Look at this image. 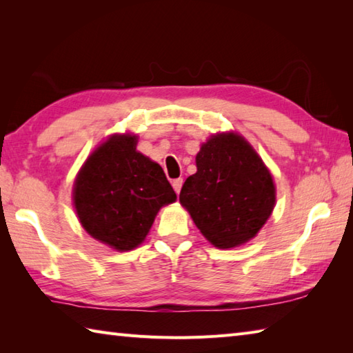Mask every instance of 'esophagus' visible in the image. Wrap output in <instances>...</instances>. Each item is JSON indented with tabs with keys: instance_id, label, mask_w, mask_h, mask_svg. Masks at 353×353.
<instances>
[{
	"instance_id": "1",
	"label": "esophagus",
	"mask_w": 353,
	"mask_h": 353,
	"mask_svg": "<svg viewBox=\"0 0 353 353\" xmlns=\"http://www.w3.org/2000/svg\"><path fill=\"white\" fill-rule=\"evenodd\" d=\"M182 185H183V179H174L172 181V188H174V191L179 194L182 190Z\"/></svg>"
}]
</instances>
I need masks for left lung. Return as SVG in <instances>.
I'll return each instance as SVG.
<instances>
[{
  "label": "left lung",
  "mask_w": 353,
  "mask_h": 353,
  "mask_svg": "<svg viewBox=\"0 0 353 353\" xmlns=\"http://www.w3.org/2000/svg\"><path fill=\"white\" fill-rule=\"evenodd\" d=\"M181 205L216 249L241 245L258 234L276 203L273 177L241 134H212L196 156Z\"/></svg>",
  "instance_id": "left-lung-1"
}]
</instances>
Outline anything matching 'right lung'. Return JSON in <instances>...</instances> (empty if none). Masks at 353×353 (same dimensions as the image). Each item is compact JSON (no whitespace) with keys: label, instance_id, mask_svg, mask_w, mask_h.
Instances as JSON below:
<instances>
[{"label":"right lung","instance_id":"obj_1","mask_svg":"<svg viewBox=\"0 0 353 353\" xmlns=\"http://www.w3.org/2000/svg\"><path fill=\"white\" fill-rule=\"evenodd\" d=\"M138 137L112 134L74 182V208L97 241L127 252L144 241L159 209L177 196L159 163L137 152Z\"/></svg>","mask_w":353,"mask_h":353}]
</instances>
